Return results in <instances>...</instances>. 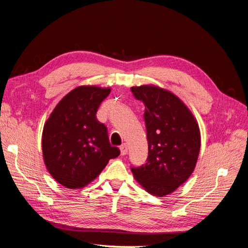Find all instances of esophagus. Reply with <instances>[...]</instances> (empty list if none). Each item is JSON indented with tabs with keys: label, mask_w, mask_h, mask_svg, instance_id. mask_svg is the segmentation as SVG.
I'll use <instances>...</instances> for the list:
<instances>
[{
	"label": "esophagus",
	"mask_w": 248,
	"mask_h": 248,
	"mask_svg": "<svg viewBox=\"0 0 248 248\" xmlns=\"http://www.w3.org/2000/svg\"><path fill=\"white\" fill-rule=\"evenodd\" d=\"M120 151H121V155L124 156L127 154V151H128V148H127V145L126 144H123L120 146Z\"/></svg>",
	"instance_id": "1"
}]
</instances>
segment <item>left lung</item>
I'll return each instance as SVG.
<instances>
[{"instance_id": "obj_1", "label": "left lung", "mask_w": 248, "mask_h": 248, "mask_svg": "<svg viewBox=\"0 0 248 248\" xmlns=\"http://www.w3.org/2000/svg\"><path fill=\"white\" fill-rule=\"evenodd\" d=\"M145 106L147 162L131 167L139 183L151 194L163 197L190 177L201 148L199 125L185 104L172 93L154 86L132 87Z\"/></svg>"}]
</instances>
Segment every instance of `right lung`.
<instances>
[{
    "label": "right lung",
    "instance_id": "1",
    "mask_svg": "<svg viewBox=\"0 0 248 248\" xmlns=\"http://www.w3.org/2000/svg\"><path fill=\"white\" fill-rule=\"evenodd\" d=\"M110 89L82 86L58 103L42 133L43 159L51 177L68 188H80L120 155L108 129L96 118Z\"/></svg>",
    "mask_w": 248,
    "mask_h": 248
}]
</instances>
